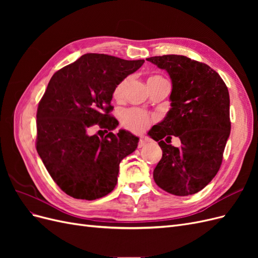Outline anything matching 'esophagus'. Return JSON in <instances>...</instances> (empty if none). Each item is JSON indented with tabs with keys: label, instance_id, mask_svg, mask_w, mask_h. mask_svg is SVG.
<instances>
[{
	"label": "esophagus",
	"instance_id": "obj_1",
	"mask_svg": "<svg viewBox=\"0 0 258 258\" xmlns=\"http://www.w3.org/2000/svg\"><path fill=\"white\" fill-rule=\"evenodd\" d=\"M146 144H147V142H146V140H144V139H142V138H141V139H140V140H139V143H138V147H139V148H141V147H144V146H145Z\"/></svg>",
	"mask_w": 258,
	"mask_h": 258
}]
</instances>
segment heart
<instances>
[{
	"label": "heart",
	"mask_w": 258,
	"mask_h": 258,
	"mask_svg": "<svg viewBox=\"0 0 258 258\" xmlns=\"http://www.w3.org/2000/svg\"><path fill=\"white\" fill-rule=\"evenodd\" d=\"M159 80H165V79H162L161 76L155 75L150 77L147 83L153 82V81H159ZM126 85H127V80H122L115 86V88L113 90V98L115 100H120L122 98L123 90H124V87H126ZM120 121L124 129H127L131 132H135V134H141V132L145 131L148 127L151 126V123L153 121V117L147 112L140 110V108L131 107V108H126V110L120 112Z\"/></svg>",
	"instance_id": "1"
}]
</instances>
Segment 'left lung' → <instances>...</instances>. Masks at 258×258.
Instances as JSON below:
<instances>
[{"instance_id": "obj_1", "label": "left lung", "mask_w": 258, "mask_h": 258, "mask_svg": "<svg viewBox=\"0 0 258 258\" xmlns=\"http://www.w3.org/2000/svg\"><path fill=\"white\" fill-rule=\"evenodd\" d=\"M146 60L166 70L172 81L170 111L148 132L162 150L154 179L176 196L196 194L222 165L231 128L228 88L213 69L188 57L163 54ZM172 136L181 140V147L169 144Z\"/></svg>"}]
</instances>
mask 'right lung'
I'll return each instance as SVG.
<instances>
[{
    "mask_svg": "<svg viewBox=\"0 0 258 258\" xmlns=\"http://www.w3.org/2000/svg\"><path fill=\"white\" fill-rule=\"evenodd\" d=\"M143 63L86 53L50 79L37 106L35 146L54 183L69 196L95 200L116 186L119 163L136 151L139 139L124 130L112 132L118 124L111 115L113 90ZM93 125L108 135L90 136Z\"/></svg>",
    "mask_w": 258,
    "mask_h": 258,
    "instance_id": "right-lung-1",
    "label": "right lung"
}]
</instances>
